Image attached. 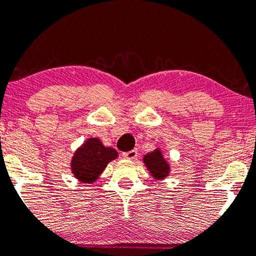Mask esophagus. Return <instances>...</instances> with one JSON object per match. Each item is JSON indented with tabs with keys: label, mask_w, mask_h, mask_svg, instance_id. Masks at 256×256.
<instances>
[{
	"label": "esophagus",
	"mask_w": 256,
	"mask_h": 256,
	"mask_svg": "<svg viewBox=\"0 0 256 256\" xmlns=\"http://www.w3.org/2000/svg\"><path fill=\"white\" fill-rule=\"evenodd\" d=\"M122 158H128V160H134V158H138V151L131 150V151H128V152H124Z\"/></svg>",
	"instance_id": "1"
}]
</instances>
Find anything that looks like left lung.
Returning <instances> with one entry per match:
<instances>
[{
    "mask_svg": "<svg viewBox=\"0 0 256 256\" xmlns=\"http://www.w3.org/2000/svg\"><path fill=\"white\" fill-rule=\"evenodd\" d=\"M146 168L155 180H164L170 174V164L164 158L161 148H155L151 152L146 154L142 158Z\"/></svg>",
    "mask_w": 256,
    "mask_h": 256,
    "instance_id": "8db88e82",
    "label": "left lung"
}]
</instances>
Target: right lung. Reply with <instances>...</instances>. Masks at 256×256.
Segmentation results:
<instances>
[{
	"label": "right lung",
	"mask_w": 256,
	"mask_h": 256,
	"mask_svg": "<svg viewBox=\"0 0 256 256\" xmlns=\"http://www.w3.org/2000/svg\"><path fill=\"white\" fill-rule=\"evenodd\" d=\"M118 156L115 148L105 146L98 138H90L74 154L71 171L80 182L92 184L100 178L108 164Z\"/></svg>",
	"instance_id": "right-lung-1"
}]
</instances>
